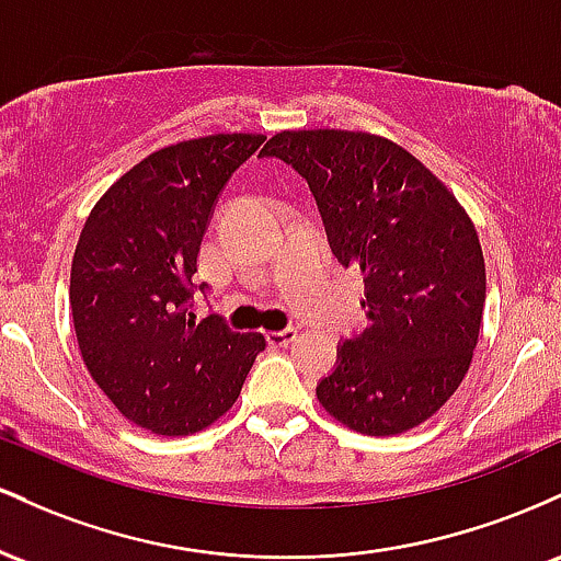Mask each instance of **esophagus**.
I'll return each instance as SVG.
<instances>
[{
    "mask_svg": "<svg viewBox=\"0 0 561 561\" xmlns=\"http://www.w3.org/2000/svg\"><path fill=\"white\" fill-rule=\"evenodd\" d=\"M297 339V329H286V331H270L267 333V344L270 347H288V344Z\"/></svg>",
    "mask_w": 561,
    "mask_h": 561,
    "instance_id": "1",
    "label": "esophagus"
}]
</instances>
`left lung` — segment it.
Listing matches in <instances>:
<instances>
[{
    "label": "left lung",
    "mask_w": 561,
    "mask_h": 561,
    "mask_svg": "<svg viewBox=\"0 0 561 561\" xmlns=\"http://www.w3.org/2000/svg\"><path fill=\"white\" fill-rule=\"evenodd\" d=\"M260 156L307 180L333 254L365 280L368 329L344 339L320 405L370 437L424 424L461 387L480 339L484 256L467 209L370 131L286 129Z\"/></svg>",
    "instance_id": "1"
}]
</instances>
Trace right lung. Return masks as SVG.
<instances>
[{
	"label": "right lung",
	"mask_w": 561,
	"mask_h": 561,
	"mask_svg": "<svg viewBox=\"0 0 561 561\" xmlns=\"http://www.w3.org/2000/svg\"><path fill=\"white\" fill-rule=\"evenodd\" d=\"M264 142L232 131L167 145L92 206L71 262L81 360L124 419L163 437L201 432L230 411L262 333L196 320L201 238L225 182Z\"/></svg>",
	"instance_id": "add662e5"
}]
</instances>
